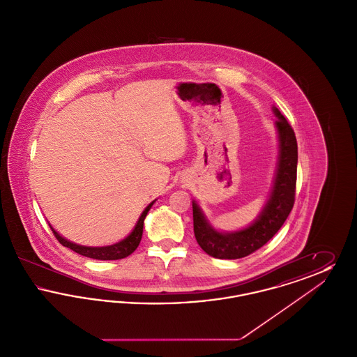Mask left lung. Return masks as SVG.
<instances>
[{
  "label": "left lung",
  "mask_w": 357,
  "mask_h": 357,
  "mask_svg": "<svg viewBox=\"0 0 357 357\" xmlns=\"http://www.w3.org/2000/svg\"><path fill=\"white\" fill-rule=\"evenodd\" d=\"M273 111L277 116L275 127L280 142L278 162L271 197L258 218L246 229L221 233L207 222L201 207L192 201L197 242L204 252L214 258L237 259L255 253L281 229L293 208L297 181V140L288 120L275 107Z\"/></svg>",
  "instance_id": "8db88e82"
}]
</instances>
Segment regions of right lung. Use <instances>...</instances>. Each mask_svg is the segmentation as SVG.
Segmentation results:
<instances>
[{"label":"right lung","instance_id":"right-lung-1","mask_svg":"<svg viewBox=\"0 0 357 357\" xmlns=\"http://www.w3.org/2000/svg\"><path fill=\"white\" fill-rule=\"evenodd\" d=\"M155 204L153 201L149 204L144 211L140 214L139 220L136 222L134 230L131 231V234L128 237L121 239L120 242H116L114 245L109 246H102V248H91V246H82V245H76L73 242H69L68 239L61 237L53 227L51 226L52 231L54 234V237L57 238V241L66 246L69 248L70 250L79 253V255H84L88 258H93V259H102V261H112V259H121L126 258L130 255H132L136 250V248L140 243V239L143 236V225H144V218L149 213V210L151 208V206Z\"/></svg>","mask_w":357,"mask_h":357}]
</instances>
